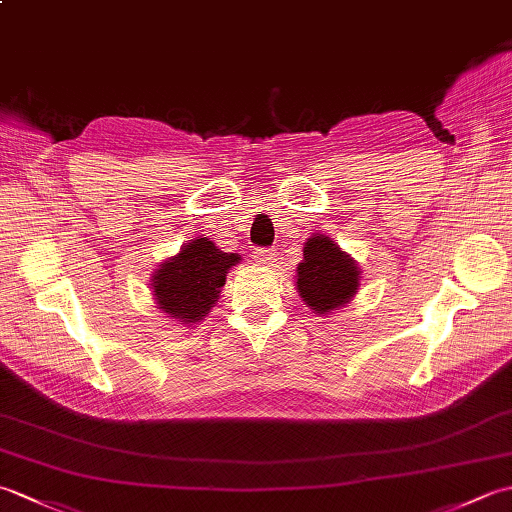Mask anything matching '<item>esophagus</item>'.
Instances as JSON below:
<instances>
[{"mask_svg": "<svg viewBox=\"0 0 512 512\" xmlns=\"http://www.w3.org/2000/svg\"><path fill=\"white\" fill-rule=\"evenodd\" d=\"M253 257L259 264H270L275 257V250L273 248H253Z\"/></svg>", "mask_w": 512, "mask_h": 512, "instance_id": "esophagus-1", "label": "esophagus"}]
</instances>
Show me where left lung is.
Here are the masks:
<instances>
[{
	"label": "left lung",
	"instance_id": "left-lung-1",
	"mask_svg": "<svg viewBox=\"0 0 512 512\" xmlns=\"http://www.w3.org/2000/svg\"><path fill=\"white\" fill-rule=\"evenodd\" d=\"M358 264L343 253L330 237L312 235L303 246V262L297 266V290L314 314H330L343 308L358 292Z\"/></svg>",
	"mask_w": 512,
	"mask_h": 512
}]
</instances>
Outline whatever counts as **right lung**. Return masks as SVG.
Masks as SVG:
<instances>
[{
	"mask_svg": "<svg viewBox=\"0 0 512 512\" xmlns=\"http://www.w3.org/2000/svg\"><path fill=\"white\" fill-rule=\"evenodd\" d=\"M237 253H224L211 237H195L176 257L162 262L151 277L158 308L180 323L202 321L220 297L226 273L239 264Z\"/></svg>",
	"mask_w": 512,
	"mask_h": 512,
	"instance_id": "add662e5",
	"label": "right lung"
}]
</instances>
